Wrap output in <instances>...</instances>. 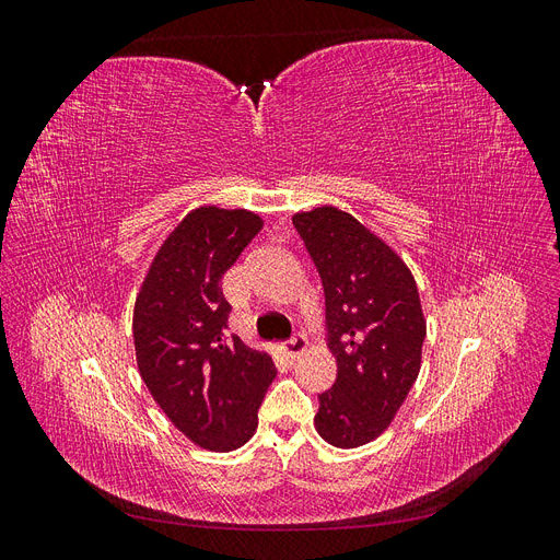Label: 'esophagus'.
<instances>
[{
  "mask_svg": "<svg viewBox=\"0 0 560 560\" xmlns=\"http://www.w3.org/2000/svg\"><path fill=\"white\" fill-rule=\"evenodd\" d=\"M306 346H308L306 338L294 336V338H290V341H284L280 346V352H282L284 360H296V358H301L303 352H306Z\"/></svg>",
  "mask_w": 560,
  "mask_h": 560,
  "instance_id": "obj_1",
  "label": "esophagus"
}]
</instances>
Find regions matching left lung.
Listing matches in <instances>:
<instances>
[{
    "instance_id": "8db88e82",
    "label": "left lung",
    "mask_w": 560,
    "mask_h": 560,
    "mask_svg": "<svg viewBox=\"0 0 560 560\" xmlns=\"http://www.w3.org/2000/svg\"><path fill=\"white\" fill-rule=\"evenodd\" d=\"M292 222L325 287L336 381L319 395L315 430L336 448L381 436L413 387L425 317L409 266L350 212L322 206Z\"/></svg>"
}]
</instances>
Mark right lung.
<instances>
[{
	"mask_svg": "<svg viewBox=\"0 0 560 560\" xmlns=\"http://www.w3.org/2000/svg\"><path fill=\"white\" fill-rule=\"evenodd\" d=\"M261 226L249 210H191L159 247L135 299L140 376L173 425L208 451L249 442L278 374L268 352L226 336L222 278Z\"/></svg>",
	"mask_w": 560,
	"mask_h": 560,
	"instance_id": "add662e5",
	"label": "right lung"
}]
</instances>
